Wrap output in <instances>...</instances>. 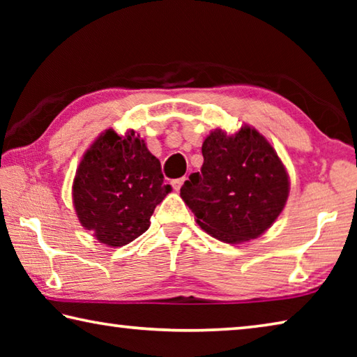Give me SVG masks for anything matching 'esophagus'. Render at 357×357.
Masks as SVG:
<instances>
[{"label": "esophagus", "instance_id": "1", "mask_svg": "<svg viewBox=\"0 0 357 357\" xmlns=\"http://www.w3.org/2000/svg\"><path fill=\"white\" fill-rule=\"evenodd\" d=\"M184 181H185V178H178V179H173V181H172V185H173V189H174V190H179V189H181V185L184 184Z\"/></svg>", "mask_w": 357, "mask_h": 357}]
</instances>
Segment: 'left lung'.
<instances>
[{
  "label": "left lung",
  "instance_id": "obj_1",
  "mask_svg": "<svg viewBox=\"0 0 357 357\" xmlns=\"http://www.w3.org/2000/svg\"><path fill=\"white\" fill-rule=\"evenodd\" d=\"M202 153V172L181 187L197 223L228 244L258 238L282 213L289 190L274 148L255 129L233 135L217 129L203 142Z\"/></svg>",
  "mask_w": 357,
  "mask_h": 357
}]
</instances>
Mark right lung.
Returning <instances> with one entry per match:
<instances>
[{"instance_id": "right-lung-1", "label": "right lung", "mask_w": 357, "mask_h": 357, "mask_svg": "<svg viewBox=\"0 0 357 357\" xmlns=\"http://www.w3.org/2000/svg\"><path fill=\"white\" fill-rule=\"evenodd\" d=\"M172 192L159 159L140 135L108 129L86 151L74 181L78 220L100 243L121 247L149 228L154 209Z\"/></svg>"}]
</instances>
